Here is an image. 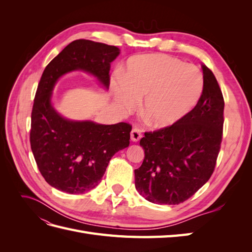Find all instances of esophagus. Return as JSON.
<instances>
[{
	"label": "esophagus",
	"instance_id": "obj_1",
	"mask_svg": "<svg viewBox=\"0 0 252 252\" xmlns=\"http://www.w3.org/2000/svg\"><path fill=\"white\" fill-rule=\"evenodd\" d=\"M142 138V134H141V131L140 129L138 128H133L131 132H130V139L132 142H138L140 139Z\"/></svg>",
	"mask_w": 252,
	"mask_h": 252
}]
</instances>
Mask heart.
<instances>
[{"mask_svg":"<svg viewBox=\"0 0 252 252\" xmlns=\"http://www.w3.org/2000/svg\"><path fill=\"white\" fill-rule=\"evenodd\" d=\"M203 89V73L196 66L157 53L130 58L123 79L111 82L120 109L133 111L144 97L142 116L156 128L170 127L184 119L199 103Z\"/></svg>","mask_w":252,"mask_h":252,"instance_id":"heart-1","label":"heart"}]
</instances>
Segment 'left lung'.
<instances>
[{"label":"left lung","instance_id":"obj_1","mask_svg":"<svg viewBox=\"0 0 252 252\" xmlns=\"http://www.w3.org/2000/svg\"><path fill=\"white\" fill-rule=\"evenodd\" d=\"M204 89L192 111L170 127L146 132L134 170L135 188L147 201L178 205L205 185L215 170L224 124V98L215 74L202 65Z\"/></svg>","mask_w":252,"mask_h":252}]
</instances>
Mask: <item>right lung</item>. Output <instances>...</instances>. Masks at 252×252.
Instances as JSON below:
<instances>
[{
  "label": "right lung",
  "mask_w": 252,
  "mask_h": 252,
  "mask_svg": "<svg viewBox=\"0 0 252 252\" xmlns=\"http://www.w3.org/2000/svg\"><path fill=\"white\" fill-rule=\"evenodd\" d=\"M120 51L104 43L75 40L42 74L32 107L30 145L43 178L61 191L84 193L100 184L114 154L129 146L131 126L65 118L52 103L53 89L63 75L81 70L108 90L110 63Z\"/></svg>",
  "instance_id": "obj_1"
}]
</instances>
